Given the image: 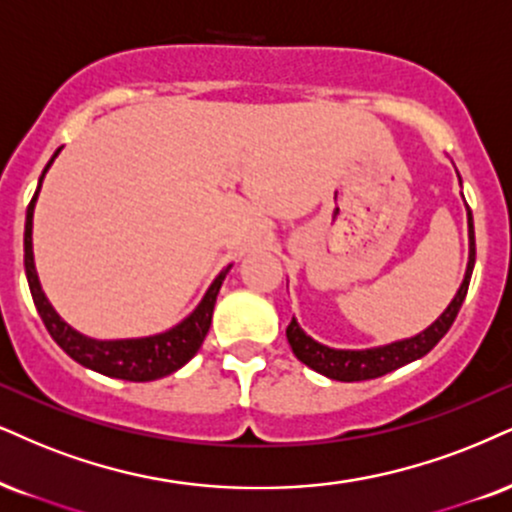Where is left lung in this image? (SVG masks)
<instances>
[{
    "mask_svg": "<svg viewBox=\"0 0 512 512\" xmlns=\"http://www.w3.org/2000/svg\"><path fill=\"white\" fill-rule=\"evenodd\" d=\"M460 178V175H458ZM468 208V237H470V256H468V268H465V277L460 282L456 296L451 299V304L446 306V311L439 315L434 323L415 334V337L399 339V342H391L384 346H372V349H332L315 342L313 337L301 330V325L292 318V323L287 325V342L292 346L294 356L308 368L320 372V375L330 377L337 382H361V380H375V377L387 375V372L401 368V365L418 361V358L430 353L434 346L439 344V339L449 332V327L456 320V315L463 306L465 294H468L472 268H475V225H472V211Z\"/></svg>",
    "mask_w": 512,
    "mask_h": 512,
    "instance_id": "left-lung-1",
    "label": "left lung"
}]
</instances>
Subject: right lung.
Listing matches in <instances>:
<instances>
[{"instance_id":"add662e5","label":"right lung","mask_w":512,"mask_h":512,"mask_svg":"<svg viewBox=\"0 0 512 512\" xmlns=\"http://www.w3.org/2000/svg\"><path fill=\"white\" fill-rule=\"evenodd\" d=\"M61 149L54 151L49 159L47 168L42 170L40 182H37L35 197L28 204L25 211V235H23V251H25V277H28L30 294H33L35 308L40 313L44 327L52 334V339L61 346L75 363L85 365L94 372H102L106 377H118V380L128 382H151L161 380V377L170 375V372L180 370L187 361H192L194 353L199 351L201 342H204L208 327H211L213 306H216V296L223 285L225 275L230 273L232 266L220 270V275L211 282L206 289L204 299L199 306L187 315L182 323L170 327L166 332L149 334V337H132V339H94L87 337L66 323L54 306L49 304L47 294L42 292L40 277L35 270V256H33V213L37 204V194H40L42 180L47 175L49 166H52Z\"/></svg>"}]
</instances>
